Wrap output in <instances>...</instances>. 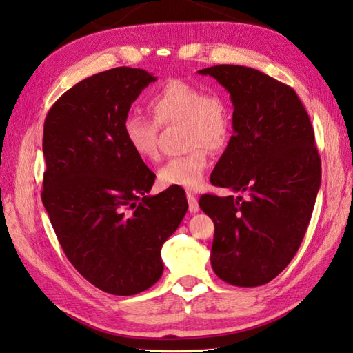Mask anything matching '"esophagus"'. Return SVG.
<instances>
[{
    "label": "esophagus",
    "instance_id": "1",
    "mask_svg": "<svg viewBox=\"0 0 353 353\" xmlns=\"http://www.w3.org/2000/svg\"><path fill=\"white\" fill-rule=\"evenodd\" d=\"M186 199H188V204H190V212H191V214H196V212L200 210L199 199H196V195L192 194V192H188L186 194Z\"/></svg>",
    "mask_w": 353,
    "mask_h": 353
}]
</instances>
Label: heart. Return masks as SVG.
Listing matches in <instances>:
<instances>
[{
    "label": "heart",
    "instance_id": "heart-1",
    "mask_svg": "<svg viewBox=\"0 0 353 353\" xmlns=\"http://www.w3.org/2000/svg\"><path fill=\"white\" fill-rule=\"evenodd\" d=\"M152 119L128 114L123 120V137L138 158L158 159V125L185 123V141L192 149L168 159L158 170L162 186H180L195 190L203 185L209 168V152L219 150L232 134V112L225 97L199 84L170 79L147 101Z\"/></svg>",
    "mask_w": 353,
    "mask_h": 353
}]
</instances>
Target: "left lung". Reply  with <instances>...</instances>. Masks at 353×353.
<instances>
[{
    "label": "left lung",
    "mask_w": 353,
    "mask_h": 353,
    "mask_svg": "<svg viewBox=\"0 0 353 353\" xmlns=\"http://www.w3.org/2000/svg\"><path fill=\"white\" fill-rule=\"evenodd\" d=\"M215 78L233 103V135L210 182L239 196L204 194L215 224L210 263L237 288L266 284L284 270L304 239L321 188L314 130L298 94L266 73L219 64Z\"/></svg>",
    "instance_id": "obj_1"
}]
</instances>
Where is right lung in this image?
Wrapping results in <instances>:
<instances>
[{
	"mask_svg": "<svg viewBox=\"0 0 353 353\" xmlns=\"http://www.w3.org/2000/svg\"><path fill=\"white\" fill-rule=\"evenodd\" d=\"M157 77L116 68L85 78L49 110L42 201L61 248L87 281L130 296L157 283L161 248L188 210L185 191L149 195L154 176L123 137V120Z\"/></svg>",
	"mask_w": 353,
	"mask_h": 353,
	"instance_id": "obj_1",
	"label": "right lung"
}]
</instances>
